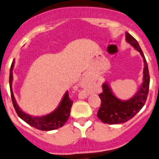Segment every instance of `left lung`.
<instances>
[{"mask_svg":"<svg viewBox=\"0 0 159 159\" xmlns=\"http://www.w3.org/2000/svg\"><path fill=\"white\" fill-rule=\"evenodd\" d=\"M126 40L139 52L144 60L143 83L136 94L126 101H120L113 94L107 83L103 84V92L99 94L101 100V107L97 115L102 122L108 124L123 123L132 119L145 105L149 90V72L144 54L137 40L129 33H126Z\"/></svg>","mask_w":159,"mask_h":159,"instance_id":"8db88e82","label":"left lung"}]
</instances>
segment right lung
I'll return each instance as SVG.
<instances>
[{"instance_id": "add662e5", "label": "right lung", "mask_w": 159, "mask_h": 159, "mask_svg": "<svg viewBox=\"0 0 159 159\" xmlns=\"http://www.w3.org/2000/svg\"><path fill=\"white\" fill-rule=\"evenodd\" d=\"M14 66V59L11 64V70H10V90H11V95L12 103L16 110L18 116L22 119L23 121L26 122L33 127L37 129L43 130V131H50V130L57 129L61 127L70 116L71 108L72 106L73 101L70 99L68 91H67L63 98L62 101L60 103L58 107L52 113L46 115V116H41V117H34L30 115H28L19 108L18 105L16 104V100L12 91V81H13V68Z\"/></svg>"}]
</instances>
